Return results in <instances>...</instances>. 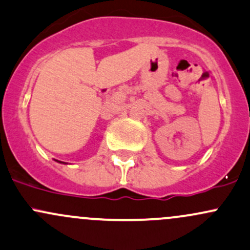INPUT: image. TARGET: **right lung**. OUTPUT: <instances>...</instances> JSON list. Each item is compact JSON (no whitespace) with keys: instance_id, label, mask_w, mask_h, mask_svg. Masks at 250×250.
<instances>
[{"instance_id":"1","label":"right lung","mask_w":250,"mask_h":250,"mask_svg":"<svg viewBox=\"0 0 250 250\" xmlns=\"http://www.w3.org/2000/svg\"><path fill=\"white\" fill-rule=\"evenodd\" d=\"M56 162H59V163H63V162H60V160H56ZM63 164H65V163H63Z\"/></svg>"}]
</instances>
